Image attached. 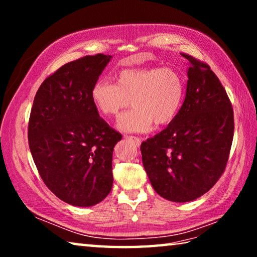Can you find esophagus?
I'll return each instance as SVG.
<instances>
[{
  "label": "esophagus",
  "mask_w": 257,
  "mask_h": 257,
  "mask_svg": "<svg viewBox=\"0 0 257 257\" xmlns=\"http://www.w3.org/2000/svg\"><path fill=\"white\" fill-rule=\"evenodd\" d=\"M124 138H125V139H129V141H132V142H134L135 144H136L137 146L141 145V143H142V139H141V138L135 137V136H124Z\"/></svg>",
  "instance_id": "34e87169"
}]
</instances>
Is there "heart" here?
<instances>
[{
	"label": "heart",
	"instance_id": "1",
	"mask_svg": "<svg viewBox=\"0 0 257 257\" xmlns=\"http://www.w3.org/2000/svg\"><path fill=\"white\" fill-rule=\"evenodd\" d=\"M116 82L99 79L92 88V101L105 118L120 114L132 101L133 110L120 116L123 133H149L156 125L171 123L180 112L186 95L184 77L172 68L124 69Z\"/></svg>",
	"mask_w": 257,
	"mask_h": 257
}]
</instances>
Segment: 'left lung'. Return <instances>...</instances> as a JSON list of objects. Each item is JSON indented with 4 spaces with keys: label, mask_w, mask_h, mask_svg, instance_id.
Instances as JSON below:
<instances>
[{
    "label": "left lung",
    "mask_w": 257,
    "mask_h": 257,
    "mask_svg": "<svg viewBox=\"0 0 257 257\" xmlns=\"http://www.w3.org/2000/svg\"><path fill=\"white\" fill-rule=\"evenodd\" d=\"M190 62L184 104L176 119L141 145L143 164L154 190L171 202L194 201L207 193L227 167L233 138V110L207 63Z\"/></svg>",
    "instance_id": "8db88e82"
}]
</instances>
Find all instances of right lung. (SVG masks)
I'll use <instances>...</instances> for the list:
<instances>
[{
  "label": "right lung",
  "mask_w": 257,
  "mask_h": 257,
  "mask_svg": "<svg viewBox=\"0 0 257 257\" xmlns=\"http://www.w3.org/2000/svg\"><path fill=\"white\" fill-rule=\"evenodd\" d=\"M111 55H86L42 82L28 122V142L44 184L73 206L102 202L113 185L112 154L121 134L98 114L92 88Z\"/></svg>",
  "instance_id": "1"
}]
</instances>
